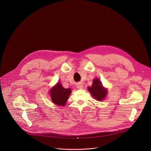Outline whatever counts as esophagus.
I'll return each instance as SVG.
<instances>
[{
    "label": "esophagus",
    "mask_w": 151,
    "mask_h": 151,
    "mask_svg": "<svg viewBox=\"0 0 151 151\" xmlns=\"http://www.w3.org/2000/svg\"><path fill=\"white\" fill-rule=\"evenodd\" d=\"M82 87H83V85H82V84H81V83H79V84H78V85H77V88H79V89H81V88H82Z\"/></svg>",
    "instance_id": "34e87169"
}]
</instances>
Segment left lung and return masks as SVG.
Here are the masks:
<instances>
[{
    "label": "left lung",
    "mask_w": 151,
    "mask_h": 151,
    "mask_svg": "<svg viewBox=\"0 0 151 151\" xmlns=\"http://www.w3.org/2000/svg\"><path fill=\"white\" fill-rule=\"evenodd\" d=\"M93 83L91 87H88V91L91 93V94L97 100H102L107 94V90L103 88L101 82L97 78L94 79L93 81Z\"/></svg>",
    "instance_id": "obj_1"
}]
</instances>
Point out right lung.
<instances>
[{
	"label": "right lung",
	"instance_id": "obj_1",
	"mask_svg": "<svg viewBox=\"0 0 151 151\" xmlns=\"http://www.w3.org/2000/svg\"><path fill=\"white\" fill-rule=\"evenodd\" d=\"M71 91L70 88H64L61 84L58 82L50 91V96L52 102L58 106L66 105V102Z\"/></svg>",
	"mask_w": 151,
	"mask_h": 151
}]
</instances>
